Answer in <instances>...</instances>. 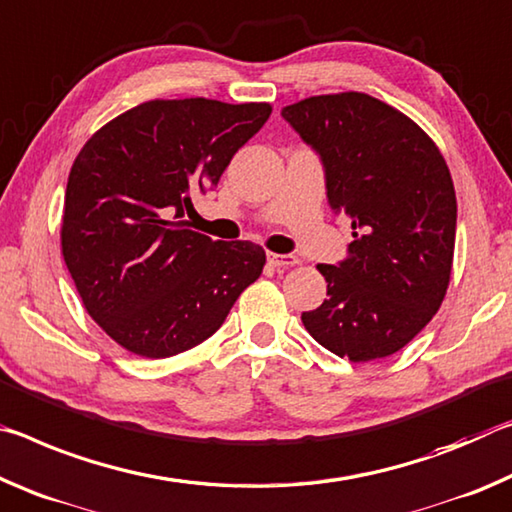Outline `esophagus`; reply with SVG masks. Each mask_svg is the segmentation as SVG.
Here are the masks:
<instances>
[{"instance_id": "obj_1", "label": "esophagus", "mask_w": 512, "mask_h": 512, "mask_svg": "<svg viewBox=\"0 0 512 512\" xmlns=\"http://www.w3.org/2000/svg\"><path fill=\"white\" fill-rule=\"evenodd\" d=\"M267 261L274 267H288V265H299V258L295 254H267Z\"/></svg>"}]
</instances>
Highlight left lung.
<instances>
[{
  "instance_id": "obj_1",
  "label": "left lung",
  "mask_w": 512,
  "mask_h": 512,
  "mask_svg": "<svg viewBox=\"0 0 512 512\" xmlns=\"http://www.w3.org/2000/svg\"><path fill=\"white\" fill-rule=\"evenodd\" d=\"M281 117L320 156L331 211L354 229L338 265H317L329 299L301 322L351 363L392 356L449 286L456 192L445 158L410 117L363 92L301 99Z\"/></svg>"
}]
</instances>
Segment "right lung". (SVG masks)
<instances>
[{
  "label": "right lung",
  "mask_w": 512,
  "mask_h": 512,
  "mask_svg": "<svg viewBox=\"0 0 512 512\" xmlns=\"http://www.w3.org/2000/svg\"><path fill=\"white\" fill-rule=\"evenodd\" d=\"M270 113V104L154 99L83 145L65 190L63 258L92 320L131 354L197 347L261 276L263 247L211 240L181 217Z\"/></svg>",
  "instance_id": "right-lung-1"
}]
</instances>
